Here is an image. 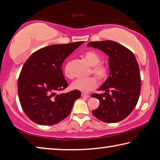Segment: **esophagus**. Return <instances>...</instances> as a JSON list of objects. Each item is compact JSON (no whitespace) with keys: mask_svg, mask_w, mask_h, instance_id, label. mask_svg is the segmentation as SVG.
<instances>
[{"mask_svg":"<svg viewBox=\"0 0 160 160\" xmlns=\"http://www.w3.org/2000/svg\"><path fill=\"white\" fill-rule=\"evenodd\" d=\"M82 97L83 98H89L90 97V95H87V94H85V93H82Z\"/></svg>","mask_w":160,"mask_h":160,"instance_id":"esophagus-1","label":"esophagus"}]
</instances>
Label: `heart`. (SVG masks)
<instances>
[{
  "mask_svg": "<svg viewBox=\"0 0 160 160\" xmlns=\"http://www.w3.org/2000/svg\"><path fill=\"white\" fill-rule=\"evenodd\" d=\"M84 58L88 65L92 67L91 72L95 75L99 81H103L107 77L108 70L105 65L100 64V58L94 51H88L84 54ZM64 75L68 78H72L69 70V66L66 65L63 70ZM97 86V80L95 78L90 77L84 79H78L71 84V88L75 90H79L82 92H89L95 89Z\"/></svg>",
  "mask_w": 160,
  "mask_h": 160,
  "instance_id": "1",
  "label": "heart"
}]
</instances>
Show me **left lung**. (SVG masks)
Listing matches in <instances>:
<instances>
[{"label": "left lung", "mask_w": 160, "mask_h": 160, "mask_svg": "<svg viewBox=\"0 0 160 160\" xmlns=\"http://www.w3.org/2000/svg\"><path fill=\"white\" fill-rule=\"evenodd\" d=\"M88 46L97 48L109 57L110 74L98 90L92 94L100 100L93 115L104 122H118L132 112L140 94V71L135 55L123 45L112 40L90 42Z\"/></svg>", "instance_id": "obj_1"}]
</instances>
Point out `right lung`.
Wrapping results in <instances>:
<instances>
[{"mask_svg": "<svg viewBox=\"0 0 160 160\" xmlns=\"http://www.w3.org/2000/svg\"><path fill=\"white\" fill-rule=\"evenodd\" d=\"M83 42L42 48L25 62L18 82V92L22 110L32 122L40 125H52L69 115L81 92L72 90L57 93L68 85L61 67L67 57Z\"/></svg>", "mask_w": 160, "mask_h": 160, "instance_id": "obj_1", "label": "right lung"}]
</instances>
